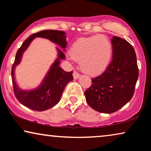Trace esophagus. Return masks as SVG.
Masks as SVG:
<instances>
[{
    "label": "esophagus",
    "mask_w": 151,
    "mask_h": 151,
    "mask_svg": "<svg viewBox=\"0 0 151 151\" xmlns=\"http://www.w3.org/2000/svg\"><path fill=\"white\" fill-rule=\"evenodd\" d=\"M73 77L74 79H77L79 77V74L78 73V72L76 71V70H74L73 72Z\"/></svg>",
    "instance_id": "esophagus-1"
}]
</instances>
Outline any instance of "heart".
Masks as SVG:
<instances>
[{
	"label": "heart",
	"mask_w": 151,
	"mask_h": 151,
	"mask_svg": "<svg viewBox=\"0 0 151 151\" xmlns=\"http://www.w3.org/2000/svg\"><path fill=\"white\" fill-rule=\"evenodd\" d=\"M111 55L112 45L108 38L96 35L76 41L68 57L70 60L79 61L81 69L86 73L94 75L106 69Z\"/></svg>",
	"instance_id": "1"
}]
</instances>
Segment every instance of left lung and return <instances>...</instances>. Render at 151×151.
<instances>
[{
    "mask_svg": "<svg viewBox=\"0 0 151 151\" xmlns=\"http://www.w3.org/2000/svg\"><path fill=\"white\" fill-rule=\"evenodd\" d=\"M112 59L103 73L92 78L84 92L88 105L102 113H112L125 106L133 96L139 76L136 54L125 39L113 37Z\"/></svg>",
    "mask_w": 151,
    "mask_h": 151,
    "instance_id": "1",
    "label": "left lung"
}]
</instances>
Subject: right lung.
<instances>
[{
    "label": "right lung",
    "mask_w": 151,
    "mask_h": 151,
    "mask_svg": "<svg viewBox=\"0 0 151 151\" xmlns=\"http://www.w3.org/2000/svg\"><path fill=\"white\" fill-rule=\"evenodd\" d=\"M35 37L46 38L63 48L66 47L67 42L65 41L64 32L52 29L42 30L29 36L19 48L16 55L14 62L12 68V80L14 95L18 101L26 107L37 111H43L58 104L66 85L68 82L73 80V71L65 72L59 67L60 59H65V56L63 51L57 48L59 53V58L52 65L42 85L38 89L29 92L20 90L16 85L14 70L15 66L19 64L21 61L23 51H25Z\"/></svg>",
    "instance_id": "1"
}]
</instances>
